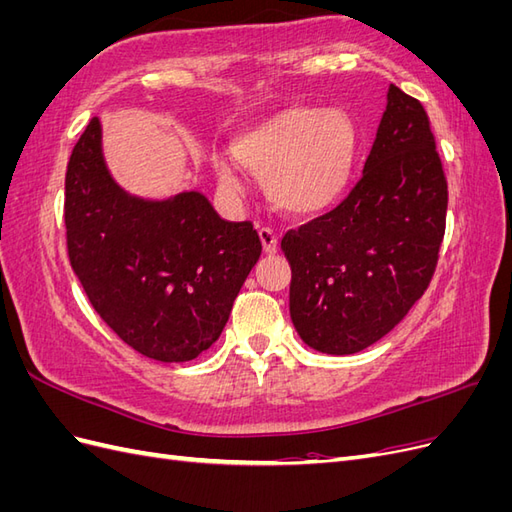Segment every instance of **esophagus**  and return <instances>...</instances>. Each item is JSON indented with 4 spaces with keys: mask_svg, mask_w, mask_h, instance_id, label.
Returning <instances> with one entry per match:
<instances>
[{
    "mask_svg": "<svg viewBox=\"0 0 512 512\" xmlns=\"http://www.w3.org/2000/svg\"><path fill=\"white\" fill-rule=\"evenodd\" d=\"M258 237L262 241V250H265V254H269V256L277 254V235L271 228H260Z\"/></svg>",
    "mask_w": 512,
    "mask_h": 512,
    "instance_id": "1",
    "label": "esophagus"
}]
</instances>
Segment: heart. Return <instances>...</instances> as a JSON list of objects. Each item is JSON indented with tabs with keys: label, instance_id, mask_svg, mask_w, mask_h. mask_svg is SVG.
I'll return each instance as SVG.
<instances>
[{
	"label": "heart",
	"instance_id": "1",
	"mask_svg": "<svg viewBox=\"0 0 512 512\" xmlns=\"http://www.w3.org/2000/svg\"><path fill=\"white\" fill-rule=\"evenodd\" d=\"M361 138L344 111L294 106L245 128L232 141L237 162L265 181L275 209L292 218H312L333 207L350 188ZM213 168L228 192H241L239 170L224 153Z\"/></svg>",
	"mask_w": 512,
	"mask_h": 512
}]
</instances>
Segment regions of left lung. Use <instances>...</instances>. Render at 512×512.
<instances>
[{
    "label": "left lung",
    "instance_id": "8db88e82",
    "mask_svg": "<svg viewBox=\"0 0 512 512\" xmlns=\"http://www.w3.org/2000/svg\"><path fill=\"white\" fill-rule=\"evenodd\" d=\"M446 205L425 108L391 85L361 181L342 205L282 239L303 342L342 356L391 333L436 271Z\"/></svg>",
    "mask_w": 512,
    "mask_h": 512
}]
</instances>
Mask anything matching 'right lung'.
Instances as JSON below:
<instances>
[{"instance_id":"obj_1","label":"right lung","mask_w":512,"mask_h":512,"mask_svg":"<svg viewBox=\"0 0 512 512\" xmlns=\"http://www.w3.org/2000/svg\"><path fill=\"white\" fill-rule=\"evenodd\" d=\"M70 265L100 318L162 363H185L222 335L260 258L250 222H226L196 190L166 200L128 194L111 177L94 117L66 173Z\"/></svg>"}]
</instances>
